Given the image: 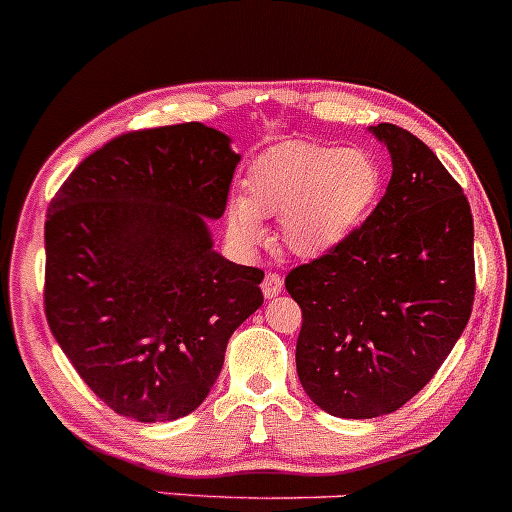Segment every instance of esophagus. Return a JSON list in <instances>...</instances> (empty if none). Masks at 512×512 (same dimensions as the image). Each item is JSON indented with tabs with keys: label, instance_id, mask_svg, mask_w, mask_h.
Here are the masks:
<instances>
[{
	"label": "esophagus",
	"instance_id": "obj_1",
	"mask_svg": "<svg viewBox=\"0 0 512 512\" xmlns=\"http://www.w3.org/2000/svg\"><path fill=\"white\" fill-rule=\"evenodd\" d=\"M280 290H283V278L278 273H266V278H263V295L266 298H276Z\"/></svg>",
	"mask_w": 512,
	"mask_h": 512
}]
</instances>
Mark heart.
I'll use <instances>...</instances> for the list:
<instances>
[{"mask_svg": "<svg viewBox=\"0 0 512 512\" xmlns=\"http://www.w3.org/2000/svg\"><path fill=\"white\" fill-rule=\"evenodd\" d=\"M246 200L227 202L234 241L254 249L261 217H280V241L290 254L317 258L344 244L376 207L383 166L368 148L283 144L263 153L244 180Z\"/></svg>", "mask_w": 512, "mask_h": 512, "instance_id": "b5f03b06", "label": "heart"}]
</instances>
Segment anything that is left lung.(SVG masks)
Listing matches in <instances>:
<instances>
[{
	"instance_id": "left-lung-1",
	"label": "left lung",
	"mask_w": 512,
	"mask_h": 512,
	"mask_svg": "<svg viewBox=\"0 0 512 512\" xmlns=\"http://www.w3.org/2000/svg\"><path fill=\"white\" fill-rule=\"evenodd\" d=\"M393 175L344 244L285 278L302 310L295 364L317 408L371 420L444 364L474 305V217L439 158L395 124L368 126Z\"/></svg>"
}]
</instances>
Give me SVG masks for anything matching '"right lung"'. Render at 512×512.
<instances>
[{
  "label": "right lung",
  "mask_w": 512,
  "mask_h": 512,
  "mask_svg": "<svg viewBox=\"0 0 512 512\" xmlns=\"http://www.w3.org/2000/svg\"><path fill=\"white\" fill-rule=\"evenodd\" d=\"M239 153L200 122L134 131L70 173L46 217V317L97 398L170 422L207 398L263 271L214 251Z\"/></svg>",
  "instance_id": "1"
}]
</instances>
